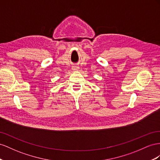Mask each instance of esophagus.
Instances as JSON below:
<instances>
[{
	"label": "esophagus",
	"mask_w": 160,
	"mask_h": 160,
	"mask_svg": "<svg viewBox=\"0 0 160 160\" xmlns=\"http://www.w3.org/2000/svg\"><path fill=\"white\" fill-rule=\"evenodd\" d=\"M78 68L77 66H73L72 67V70L74 71H76V70H78Z\"/></svg>",
	"instance_id": "obj_1"
}]
</instances>
